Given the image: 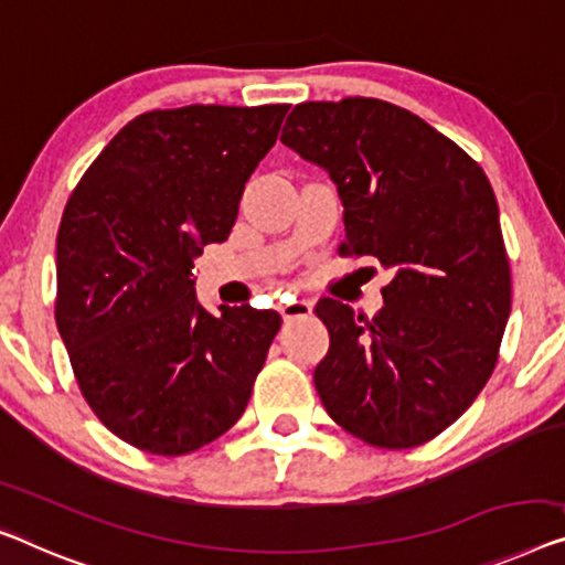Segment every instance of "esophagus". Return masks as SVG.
Segmentation results:
<instances>
[{
	"mask_svg": "<svg viewBox=\"0 0 565 565\" xmlns=\"http://www.w3.org/2000/svg\"><path fill=\"white\" fill-rule=\"evenodd\" d=\"M284 322H294V319H305L311 315V305L307 299H291V301H284L279 307Z\"/></svg>",
	"mask_w": 565,
	"mask_h": 565,
	"instance_id": "esophagus-1",
	"label": "esophagus"
}]
</instances>
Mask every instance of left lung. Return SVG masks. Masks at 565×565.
<instances>
[{"instance_id": "left-lung-1", "label": "left lung", "mask_w": 565, "mask_h": 565, "mask_svg": "<svg viewBox=\"0 0 565 565\" xmlns=\"http://www.w3.org/2000/svg\"><path fill=\"white\" fill-rule=\"evenodd\" d=\"M281 141L322 167L355 256L393 268L373 319L317 305L330 350L322 406L373 446L411 449L451 426L490 381L510 317V264L492 184L416 114L377 98L294 106Z\"/></svg>"}]
</instances>
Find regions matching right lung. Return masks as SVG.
Segmentation results:
<instances>
[{
	"label": "right lung",
	"mask_w": 565,
	"mask_h": 565,
	"mask_svg": "<svg viewBox=\"0 0 565 565\" xmlns=\"http://www.w3.org/2000/svg\"><path fill=\"white\" fill-rule=\"evenodd\" d=\"M289 104L182 106L129 121L88 167L57 231L61 332L83 398L126 444L180 457L248 406L279 311L195 297Z\"/></svg>",
	"instance_id": "obj_1"
}]
</instances>
